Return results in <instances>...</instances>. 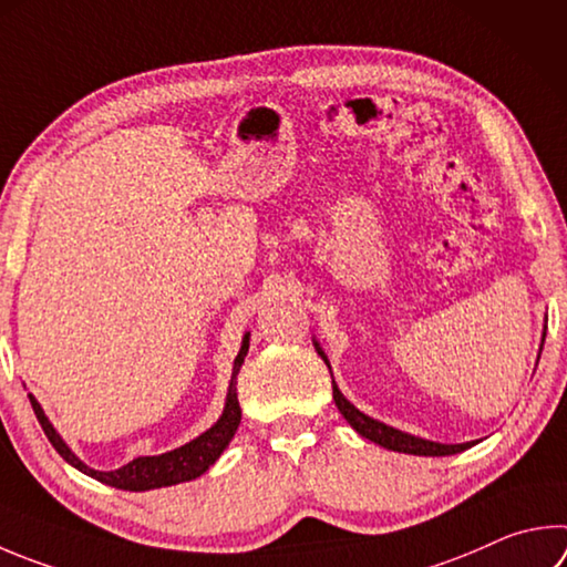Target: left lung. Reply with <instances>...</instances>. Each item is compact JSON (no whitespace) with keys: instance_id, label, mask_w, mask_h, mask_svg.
Listing matches in <instances>:
<instances>
[{"instance_id":"obj_1","label":"left lung","mask_w":567,"mask_h":567,"mask_svg":"<svg viewBox=\"0 0 567 567\" xmlns=\"http://www.w3.org/2000/svg\"><path fill=\"white\" fill-rule=\"evenodd\" d=\"M543 342H545V329H543V339H540V352H543ZM312 344L317 349V354L322 357L324 364L329 367V359L322 352V347H319L317 339H312ZM540 352H538V359H540ZM329 374H332V369H329ZM332 396H334L339 414L347 419V424L352 426L359 436L374 441V444L384 446L389 451H399V454H411V456H454V454H461V451H466L468 446H473V441H466V444H439V441H429V439H421L414 434H406V431L389 426V424H384V421L367 416L364 411H359L352 401H349L342 391H339L334 379H332Z\"/></svg>"}]
</instances>
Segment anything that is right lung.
<instances>
[{
    "label": "right lung",
    "mask_w": 567,
    "mask_h": 567,
    "mask_svg": "<svg viewBox=\"0 0 567 567\" xmlns=\"http://www.w3.org/2000/svg\"><path fill=\"white\" fill-rule=\"evenodd\" d=\"M248 349H250V332L243 337L240 352L233 362V377H230L228 396H225L223 414L210 429H205L200 436H195L185 446L166 451V454H158V456H138L128 461L126 466L113 468V471H96L86 466V463L66 446V441L61 439L54 424H51L49 416L44 414V409H41V404L34 399V394H29V404H32L41 429H44L51 446L59 451V456L66 463H71L74 468H79L81 473H86V476L121 491H151V488H163V486H176V483H185L203 476V473L220 458L223 451L228 449V444L233 441L235 431H238L240 414H243L240 401H238V374L245 357H248Z\"/></svg>",
    "instance_id": "add662e5"
}]
</instances>
